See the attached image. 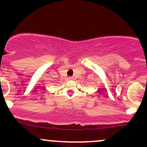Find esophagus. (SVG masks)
Here are the masks:
<instances>
[{
  "label": "esophagus",
  "instance_id": "1",
  "mask_svg": "<svg viewBox=\"0 0 147 147\" xmlns=\"http://www.w3.org/2000/svg\"><path fill=\"white\" fill-rule=\"evenodd\" d=\"M68 79H69V80H73V77H69V78H68Z\"/></svg>",
  "mask_w": 147,
  "mask_h": 147
}]
</instances>
